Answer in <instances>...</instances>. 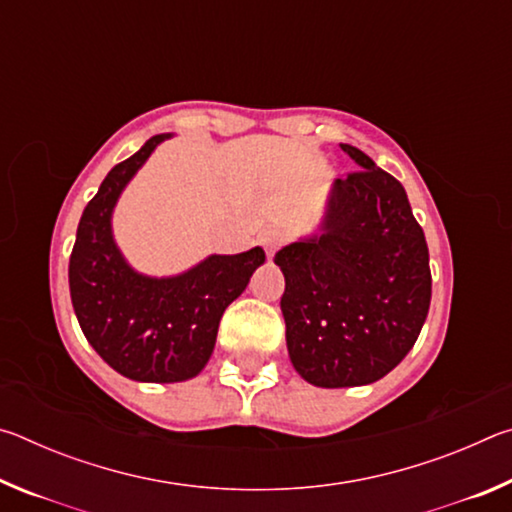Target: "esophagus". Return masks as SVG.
I'll return each mask as SVG.
<instances>
[{
    "mask_svg": "<svg viewBox=\"0 0 512 512\" xmlns=\"http://www.w3.org/2000/svg\"><path fill=\"white\" fill-rule=\"evenodd\" d=\"M282 235L277 230H268V232H264L262 235V244H264V248H266V255L268 257H273L275 255V250L282 246Z\"/></svg>",
    "mask_w": 512,
    "mask_h": 512,
    "instance_id": "obj_1",
    "label": "esophagus"
}]
</instances>
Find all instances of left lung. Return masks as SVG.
<instances>
[{
	"label": "left lung",
	"instance_id": "left-lung-1",
	"mask_svg": "<svg viewBox=\"0 0 512 512\" xmlns=\"http://www.w3.org/2000/svg\"><path fill=\"white\" fill-rule=\"evenodd\" d=\"M318 232L284 246L280 300L293 368L320 388L366 386L415 345L429 314V248L400 180L357 146Z\"/></svg>",
	"mask_w": 512,
	"mask_h": 512
}]
</instances>
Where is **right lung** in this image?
Listing matches in <instances>:
<instances>
[{
    "mask_svg": "<svg viewBox=\"0 0 512 512\" xmlns=\"http://www.w3.org/2000/svg\"><path fill=\"white\" fill-rule=\"evenodd\" d=\"M171 133L153 135L112 167L85 205L69 257V296L85 339L119 375L151 384L196 377L210 361L225 307L264 264L255 246L239 255H210L173 277L137 273L112 237V210L137 169Z\"/></svg>",
    "mask_w": 512,
    "mask_h": 512,
    "instance_id": "add662e5",
    "label": "right lung"
}]
</instances>
